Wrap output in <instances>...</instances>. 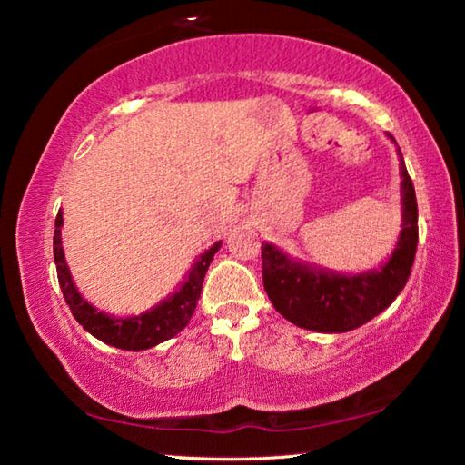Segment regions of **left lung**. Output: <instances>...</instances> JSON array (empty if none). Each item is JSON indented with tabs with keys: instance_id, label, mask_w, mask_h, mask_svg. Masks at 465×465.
Here are the masks:
<instances>
[{
	"instance_id": "8db88e82",
	"label": "left lung",
	"mask_w": 465,
	"mask_h": 465,
	"mask_svg": "<svg viewBox=\"0 0 465 465\" xmlns=\"http://www.w3.org/2000/svg\"><path fill=\"white\" fill-rule=\"evenodd\" d=\"M388 137L396 143L390 133ZM402 230L390 258L363 272H336L291 258L272 242H262V282L282 318L313 332L341 334L367 324L390 308L404 289L419 243V207L412 180L400 153Z\"/></svg>"
}]
</instances>
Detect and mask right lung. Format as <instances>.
Masks as SVG:
<instances>
[{
  "instance_id": "right-lung-1",
  "label": "right lung",
  "mask_w": 465,
  "mask_h": 465,
  "mask_svg": "<svg viewBox=\"0 0 465 465\" xmlns=\"http://www.w3.org/2000/svg\"><path fill=\"white\" fill-rule=\"evenodd\" d=\"M61 227H63V211L57 213L54 219V235H53V256L54 264H57V277L59 287L63 291V297L72 310L74 318L80 322L85 332L96 336L98 341L104 344L116 346L123 351H147L152 346L160 344L163 341H170L172 336L183 332L184 326L191 322L196 302L201 297L203 281L211 261H213L215 252L222 248V240L215 242L209 250L194 258V262L184 279L176 287L174 293H170L166 299L153 305L145 312L137 313V316H110V313L98 310L96 305L90 303L88 299L77 291L72 272L65 262V252H63L61 242Z\"/></svg>"
}]
</instances>
